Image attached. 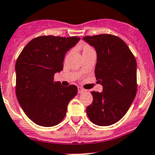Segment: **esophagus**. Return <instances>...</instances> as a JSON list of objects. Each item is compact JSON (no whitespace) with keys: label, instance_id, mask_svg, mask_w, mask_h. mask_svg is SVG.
Returning <instances> with one entry per match:
<instances>
[{"label":"esophagus","instance_id":"34e87169","mask_svg":"<svg viewBox=\"0 0 155 155\" xmlns=\"http://www.w3.org/2000/svg\"><path fill=\"white\" fill-rule=\"evenodd\" d=\"M84 91H85V90L84 88H82L81 87H78V93L79 94H81V93L84 92Z\"/></svg>","mask_w":155,"mask_h":155}]
</instances>
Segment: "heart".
<instances>
[{
	"label": "heart",
	"mask_w": 155,
	"mask_h": 155,
	"mask_svg": "<svg viewBox=\"0 0 155 155\" xmlns=\"http://www.w3.org/2000/svg\"><path fill=\"white\" fill-rule=\"evenodd\" d=\"M85 48H89V47H87V46H86V47L84 48V49H85Z\"/></svg>",
	"instance_id": "obj_1"
}]
</instances>
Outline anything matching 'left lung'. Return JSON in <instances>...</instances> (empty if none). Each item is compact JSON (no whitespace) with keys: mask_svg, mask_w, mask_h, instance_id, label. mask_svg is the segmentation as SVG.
<instances>
[{"mask_svg":"<svg viewBox=\"0 0 155 155\" xmlns=\"http://www.w3.org/2000/svg\"><path fill=\"white\" fill-rule=\"evenodd\" d=\"M83 40L95 49V75L103 86L101 92L91 91L93 102L87 107V114L95 125H112L125 115L136 95V60L118 36L101 34Z\"/></svg>","mask_w":155,"mask_h":155,"instance_id":"left-lung-1","label":"left lung"}]
</instances>
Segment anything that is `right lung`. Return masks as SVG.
<instances>
[{
	"label": "right lung",
	"mask_w": 155,
	"mask_h": 155,
	"mask_svg": "<svg viewBox=\"0 0 155 155\" xmlns=\"http://www.w3.org/2000/svg\"><path fill=\"white\" fill-rule=\"evenodd\" d=\"M80 38L42 36L32 39L16 62L17 100L32 122L53 127L64 118L68 105L77 94V87H64L54 82V75L63 70L65 54Z\"/></svg>",
	"instance_id": "right-lung-1"
}]
</instances>
